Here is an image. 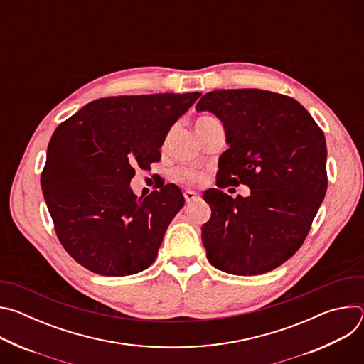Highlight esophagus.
I'll use <instances>...</instances> for the list:
<instances>
[{
	"label": "esophagus",
	"mask_w": 364,
	"mask_h": 364,
	"mask_svg": "<svg viewBox=\"0 0 364 364\" xmlns=\"http://www.w3.org/2000/svg\"><path fill=\"white\" fill-rule=\"evenodd\" d=\"M184 198H186L187 203H191V201H194V200H197V198H200V197H198V194H197L196 191H193V190H186V191H184Z\"/></svg>",
	"instance_id": "esophagus-1"
}]
</instances>
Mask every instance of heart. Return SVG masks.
<instances>
[{
	"mask_svg": "<svg viewBox=\"0 0 364 364\" xmlns=\"http://www.w3.org/2000/svg\"><path fill=\"white\" fill-rule=\"evenodd\" d=\"M218 121L216 118L210 117V115H204V117H200L197 121H196V131L207 127L209 124ZM173 177L176 181L181 183V184H196L201 180V173L194 170V168H188V167H178L174 170L173 173Z\"/></svg>",
	"mask_w": 364,
	"mask_h": 364,
	"instance_id": "b5f03b06",
	"label": "heart"
}]
</instances>
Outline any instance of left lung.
Returning a JSON list of instances; mask_svg holds the SVG:
<instances>
[{"label":"left lung","instance_id":"obj_1","mask_svg":"<svg viewBox=\"0 0 364 364\" xmlns=\"http://www.w3.org/2000/svg\"><path fill=\"white\" fill-rule=\"evenodd\" d=\"M196 109L213 112L226 131L216 186L251 188L236 199L218 188L204 193L212 207L201 226L207 259L233 275L269 272L301 247L324 200V132L299 102L262 89L213 90Z\"/></svg>","mask_w":364,"mask_h":364}]
</instances>
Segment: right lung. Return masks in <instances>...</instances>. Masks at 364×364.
<instances>
[{
  "label": "right lung",
  "mask_w": 364,
  "mask_h": 364,
  "mask_svg": "<svg viewBox=\"0 0 364 364\" xmlns=\"http://www.w3.org/2000/svg\"><path fill=\"white\" fill-rule=\"evenodd\" d=\"M154 93L100 97L62 122L47 146L41 190L65 250L103 277L146 269L184 205L181 190L164 184L138 198L135 168L161 160L174 122L200 97Z\"/></svg>",
  "instance_id": "obj_1"
}]
</instances>
